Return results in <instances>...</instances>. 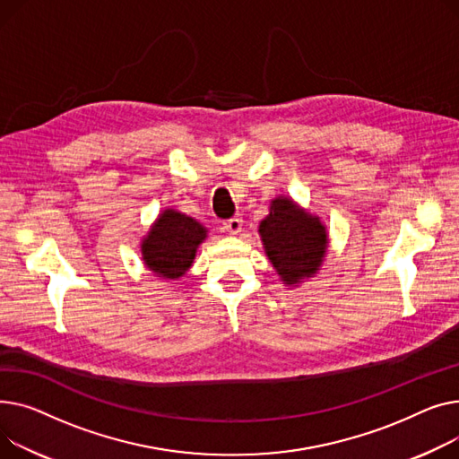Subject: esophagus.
Returning <instances> with one entry per match:
<instances>
[{"mask_svg": "<svg viewBox=\"0 0 459 459\" xmlns=\"http://www.w3.org/2000/svg\"><path fill=\"white\" fill-rule=\"evenodd\" d=\"M240 230H242V219L240 217H233V219L224 222V231H228L230 235H237Z\"/></svg>", "mask_w": 459, "mask_h": 459, "instance_id": "34e87169", "label": "esophagus"}]
</instances>
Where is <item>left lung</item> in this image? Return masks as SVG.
<instances>
[{
    "label": "left lung",
    "mask_w": 459,
    "mask_h": 459,
    "mask_svg": "<svg viewBox=\"0 0 459 459\" xmlns=\"http://www.w3.org/2000/svg\"><path fill=\"white\" fill-rule=\"evenodd\" d=\"M257 231L268 261L287 287L315 278L325 263L330 245L326 224L290 196L271 202Z\"/></svg>",
    "instance_id": "obj_1"
}]
</instances>
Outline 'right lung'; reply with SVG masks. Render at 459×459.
<instances>
[{"instance_id":"right-lung-1","label":"right lung","mask_w":459,"mask_h":459,"mask_svg":"<svg viewBox=\"0 0 459 459\" xmlns=\"http://www.w3.org/2000/svg\"><path fill=\"white\" fill-rule=\"evenodd\" d=\"M207 233V228L196 219L167 207L157 214L150 231L141 240L143 261L157 278L179 280L193 266Z\"/></svg>"}]
</instances>
